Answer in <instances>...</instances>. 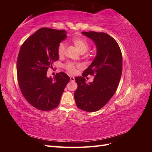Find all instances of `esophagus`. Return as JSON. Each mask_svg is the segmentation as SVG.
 <instances>
[{"label":"esophagus","mask_w":152,"mask_h":152,"mask_svg":"<svg viewBox=\"0 0 152 152\" xmlns=\"http://www.w3.org/2000/svg\"><path fill=\"white\" fill-rule=\"evenodd\" d=\"M70 80L72 81V82H73V81H75V78L73 77H70Z\"/></svg>","instance_id":"1"}]
</instances>
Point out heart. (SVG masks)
Wrapping results in <instances>:
<instances>
[{
    "instance_id": "obj_1",
    "label": "heart",
    "mask_w": 152,
    "mask_h": 152,
    "mask_svg": "<svg viewBox=\"0 0 152 152\" xmlns=\"http://www.w3.org/2000/svg\"><path fill=\"white\" fill-rule=\"evenodd\" d=\"M72 42L73 44L75 45V47L78 49L79 53L81 54H83L86 53L87 49L89 48V42L86 39L83 37H73L72 39ZM65 48L66 45L64 42H61L59 44V46L58 48V54L59 56H63L65 51ZM75 68L76 66L73 63H68L66 65V70L71 73H74L75 72Z\"/></svg>"
}]
</instances>
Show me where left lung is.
Wrapping results in <instances>:
<instances>
[{"label": "left lung", "instance_id": "obj_1", "mask_svg": "<svg viewBox=\"0 0 152 152\" xmlns=\"http://www.w3.org/2000/svg\"><path fill=\"white\" fill-rule=\"evenodd\" d=\"M96 47V55L82 77H75L78 84L74 93L77 107L88 112L103 107L115 93L122 72V56L118 44L111 36L103 32L82 31ZM95 77L86 84L84 76Z\"/></svg>", "mask_w": 152, "mask_h": 152}]
</instances>
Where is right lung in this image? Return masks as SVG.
I'll use <instances>...</instances> for the list:
<instances>
[{
  "label": "right lung",
  "mask_w": 152,
  "mask_h": 152,
  "mask_svg": "<svg viewBox=\"0 0 152 152\" xmlns=\"http://www.w3.org/2000/svg\"><path fill=\"white\" fill-rule=\"evenodd\" d=\"M66 31L41 28L22 44L17 59L18 81L26 100L37 109L56 108L70 77L64 72L47 77L49 67L58 60V48Z\"/></svg>",
  "instance_id": "1"
}]
</instances>
